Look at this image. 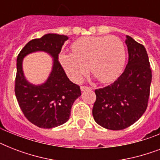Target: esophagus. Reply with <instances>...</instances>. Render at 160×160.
<instances>
[{
    "label": "esophagus",
    "instance_id": "obj_1",
    "mask_svg": "<svg viewBox=\"0 0 160 160\" xmlns=\"http://www.w3.org/2000/svg\"><path fill=\"white\" fill-rule=\"evenodd\" d=\"M80 90H81V91H85V90H92V88L88 87V86H80Z\"/></svg>",
    "mask_w": 160,
    "mask_h": 160
}]
</instances>
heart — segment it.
<instances>
[{"label":"heart","mask_w":160,"mask_h":160,"mask_svg":"<svg viewBox=\"0 0 160 160\" xmlns=\"http://www.w3.org/2000/svg\"><path fill=\"white\" fill-rule=\"evenodd\" d=\"M73 53L63 52L59 59L74 82H80L90 72L101 83L114 81L121 73L125 60L124 44L116 36H85L73 43Z\"/></svg>","instance_id":"heart-1"}]
</instances>
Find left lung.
<instances>
[{
  "instance_id": "obj_1",
  "label": "left lung",
  "mask_w": 160,
  "mask_h": 160,
  "mask_svg": "<svg viewBox=\"0 0 160 160\" xmlns=\"http://www.w3.org/2000/svg\"><path fill=\"white\" fill-rule=\"evenodd\" d=\"M129 60L124 71L111 85L95 90L92 114L100 126L120 130L135 123L148 106L152 72L144 46L126 36Z\"/></svg>"
}]
</instances>
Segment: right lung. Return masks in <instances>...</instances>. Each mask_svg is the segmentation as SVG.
Instances as JSON below:
<instances>
[{"instance_id": "1", "label": "right lung", "mask_w": 160, "mask_h": 160, "mask_svg": "<svg viewBox=\"0 0 160 160\" xmlns=\"http://www.w3.org/2000/svg\"><path fill=\"white\" fill-rule=\"evenodd\" d=\"M68 39L64 35L46 34L41 38L29 41L17 56L16 100L26 119L40 128L51 129L67 122L73 103L81 95L80 86L69 80L58 60L62 46ZM36 51L46 52L53 58L48 79L37 86L27 81L22 68L23 57Z\"/></svg>"}]
</instances>
